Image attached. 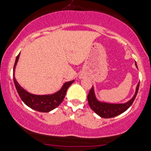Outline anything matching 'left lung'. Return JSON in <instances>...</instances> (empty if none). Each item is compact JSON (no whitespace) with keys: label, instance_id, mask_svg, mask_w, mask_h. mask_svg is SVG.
Masks as SVG:
<instances>
[{"label":"left lung","instance_id":"8db88e82","mask_svg":"<svg viewBox=\"0 0 151 151\" xmlns=\"http://www.w3.org/2000/svg\"><path fill=\"white\" fill-rule=\"evenodd\" d=\"M135 65L137 66L136 63H135ZM139 86V82L138 83L137 86L136 91H135V94L133 96L132 98L127 102H126V103L122 104H110L99 102L96 98L94 87L92 86V88L90 89L89 92H88V96H87L88 105H89L91 109L100 117L105 118V119H110V118L115 117V116H119V115L125 112L132 105L134 100L135 97L137 94Z\"/></svg>","mask_w":151,"mask_h":151}]
</instances>
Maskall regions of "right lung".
<instances>
[{
    "label": "right lung",
    "instance_id": "right-lung-1",
    "mask_svg": "<svg viewBox=\"0 0 151 151\" xmlns=\"http://www.w3.org/2000/svg\"><path fill=\"white\" fill-rule=\"evenodd\" d=\"M19 54H18L16 60H15L13 70V79L15 87H16L17 91L20 98L22 99V100L24 102L25 105H27L32 109L37 110V111L48 113V112L54 110V108H57L62 103L65 97L67 90L69 88V86L73 83L74 80L66 82L64 83V85L60 91L53 94H50V95H35V94H30V93L25 91L22 87L20 86V85L19 84L14 77L15 68H16L17 63L18 62Z\"/></svg>",
    "mask_w": 151,
    "mask_h": 151
}]
</instances>
